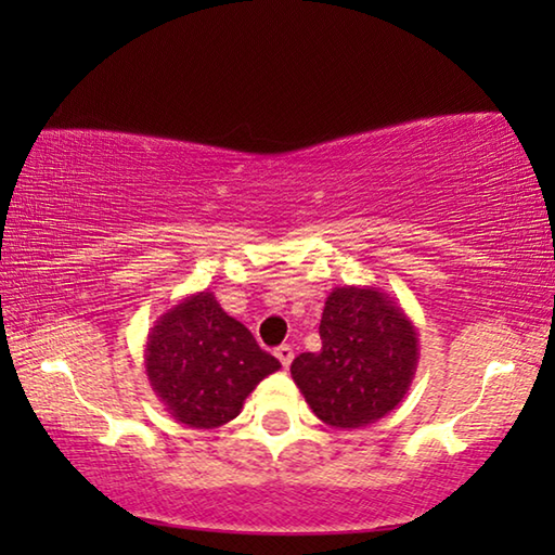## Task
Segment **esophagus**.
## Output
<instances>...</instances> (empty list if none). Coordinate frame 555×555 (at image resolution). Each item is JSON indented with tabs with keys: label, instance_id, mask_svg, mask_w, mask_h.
<instances>
[{
	"label": "esophagus",
	"instance_id": "34e87169",
	"mask_svg": "<svg viewBox=\"0 0 555 555\" xmlns=\"http://www.w3.org/2000/svg\"><path fill=\"white\" fill-rule=\"evenodd\" d=\"M274 354L279 357V362L284 364V370H288V364L294 362V347H291V345H281V347H276Z\"/></svg>",
	"mask_w": 555,
	"mask_h": 555
}]
</instances>
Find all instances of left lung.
<instances>
[{"label":"left lung","mask_w":555,"mask_h":555,"mask_svg":"<svg viewBox=\"0 0 555 555\" xmlns=\"http://www.w3.org/2000/svg\"><path fill=\"white\" fill-rule=\"evenodd\" d=\"M321 352H300L291 377L323 424L354 430L399 406L418 367V333L377 286H335L321 318Z\"/></svg>","instance_id":"left-lung-1"}]
</instances>
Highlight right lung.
Returning a JSON list of instances; mask_svg holds the SVG:
<instances>
[{
    "label": "right lung",
    "mask_w": 555,
    "mask_h": 555,
    "mask_svg": "<svg viewBox=\"0 0 555 555\" xmlns=\"http://www.w3.org/2000/svg\"><path fill=\"white\" fill-rule=\"evenodd\" d=\"M146 379L166 411L191 428H220L281 362L222 311L210 291L178 300L144 345Z\"/></svg>",
    "instance_id": "obj_1"
}]
</instances>
